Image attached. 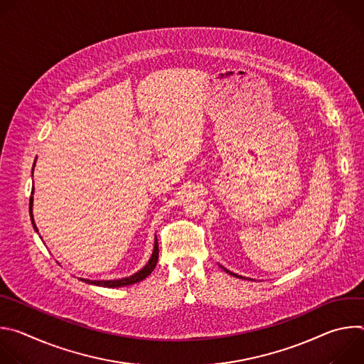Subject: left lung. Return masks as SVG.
<instances>
[{
    "label": "left lung",
    "instance_id": "obj_1",
    "mask_svg": "<svg viewBox=\"0 0 364 364\" xmlns=\"http://www.w3.org/2000/svg\"><path fill=\"white\" fill-rule=\"evenodd\" d=\"M228 272H229V271H228ZM229 274H230V275H233V277H237V278H242V277H239V275H235V274H232V272H229Z\"/></svg>",
    "mask_w": 364,
    "mask_h": 364
}]
</instances>
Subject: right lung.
Masks as SVG:
<instances>
[{"mask_svg":"<svg viewBox=\"0 0 364 364\" xmlns=\"http://www.w3.org/2000/svg\"><path fill=\"white\" fill-rule=\"evenodd\" d=\"M31 194H33V191H31ZM31 207H33V197L30 198V218H31V223H33V226H34V229H36V232H37V228H36L34 220H33V210H31ZM157 262H159V242H157V239H155L154 250H152L151 259H149L148 264H146L139 272H136V274H134V275H131V277H128V278L114 279V281H89V279H82V278H80V279L85 281L86 284H92V285H97V287H107V288L127 287V285H132V284H136V282L145 279V278L154 271V268H155V265H157Z\"/></svg>","mask_w":364,"mask_h":364,"instance_id":"add662e5","label":"right lung"}]
</instances>
